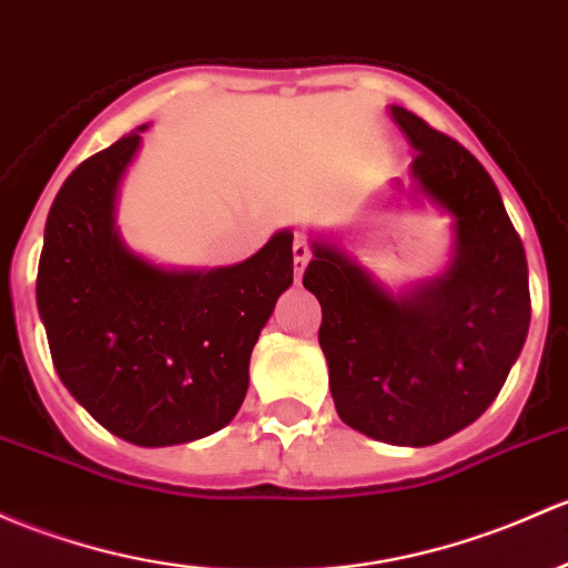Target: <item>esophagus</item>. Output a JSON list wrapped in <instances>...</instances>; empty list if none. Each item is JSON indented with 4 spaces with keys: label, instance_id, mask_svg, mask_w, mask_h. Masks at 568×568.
Here are the masks:
<instances>
[{
    "label": "esophagus",
    "instance_id": "esophagus-1",
    "mask_svg": "<svg viewBox=\"0 0 568 568\" xmlns=\"http://www.w3.org/2000/svg\"><path fill=\"white\" fill-rule=\"evenodd\" d=\"M310 255H313V250H310L307 239L296 236V242H294V266H296V274H302V268L307 266Z\"/></svg>",
    "mask_w": 568,
    "mask_h": 568
}]
</instances>
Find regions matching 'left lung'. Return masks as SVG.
Listing matches in <instances>:
<instances>
[{"instance_id":"left-lung-1","label":"left lung","mask_w":568,"mask_h":568,"mask_svg":"<svg viewBox=\"0 0 568 568\" xmlns=\"http://www.w3.org/2000/svg\"><path fill=\"white\" fill-rule=\"evenodd\" d=\"M392 116L416 149L419 190L455 214V264L392 300L315 242L302 283L324 313L318 343L339 419L384 444L429 446L479 419L506 384L530 324L528 261L485 165L408 109L392 105Z\"/></svg>"}]
</instances>
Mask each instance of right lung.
Segmentation results:
<instances>
[{"label": "right lung", "instance_id": "add662e5", "mask_svg": "<svg viewBox=\"0 0 568 568\" xmlns=\"http://www.w3.org/2000/svg\"><path fill=\"white\" fill-rule=\"evenodd\" d=\"M139 133L64 179L45 220L38 310L53 367L83 408L130 444L171 446L217 433L242 408L250 354L294 283V234L229 268L146 264L113 231Z\"/></svg>", "mask_w": 568, "mask_h": 568}]
</instances>
